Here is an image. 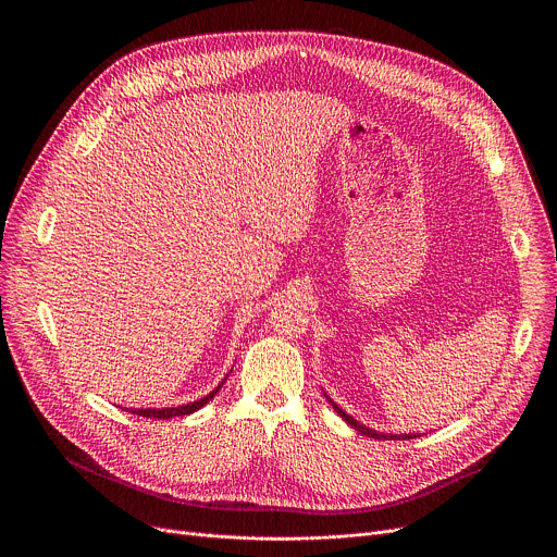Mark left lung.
<instances>
[{"instance_id": "8db88e82", "label": "left lung", "mask_w": 557, "mask_h": 557, "mask_svg": "<svg viewBox=\"0 0 557 557\" xmlns=\"http://www.w3.org/2000/svg\"><path fill=\"white\" fill-rule=\"evenodd\" d=\"M331 404H333V401H331ZM333 408H335V412H337V414H339V417H342L350 428H355V430H357V432H361L363 436H370V438H389V441H406V438H412V434H401V436H399V434H389V436H385V434H376L374 430H370V428L361 425L359 421H355L352 417H348V414H346L337 404H333Z\"/></svg>"}]
</instances>
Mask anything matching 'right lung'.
<instances>
[{
  "label": "right lung",
  "mask_w": 557,
  "mask_h": 557,
  "mask_svg": "<svg viewBox=\"0 0 557 557\" xmlns=\"http://www.w3.org/2000/svg\"><path fill=\"white\" fill-rule=\"evenodd\" d=\"M224 383V381H222ZM222 383L213 389V392H209L207 396H202L200 401H194V404H187V406H178V408H163V410H132V412H136V414H140V417H145V419H172V417H185V414H194L196 410H200L202 406H207L213 396L218 394V389L222 387Z\"/></svg>",
  "instance_id": "obj_1"
}]
</instances>
